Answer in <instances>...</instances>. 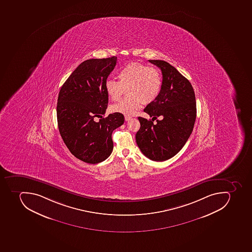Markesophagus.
<instances>
[{
  "label": "esophagus",
  "mask_w": 252,
  "mask_h": 252,
  "mask_svg": "<svg viewBox=\"0 0 252 252\" xmlns=\"http://www.w3.org/2000/svg\"><path fill=\"white\" fill-rule=\"evenodd\" d=\"M129 119H131L130 116H128V115H126V116H125L126 121H129Z\"/></svg>",
  "instance_id": "obj_1"
}]
</instances>
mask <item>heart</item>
<instances>
[{
    "mask_svg": "<svg viewBox=\"0 0 252 252\" xmlns=\"http://www.w3.org/2000/svg\"><path fill=\"white\" fill-rule=\"evenodd\" d=\"M119 81L107 79L105 92L109 99L121 98L125 89L127 97L111 106L113 112L132 115L141 108L142 103H152L161 93L163 78L159 68L140 63H131L118 72Z\"/></svg>",
    "mask_w": 252,
    "mask_h": 252,
    "instance_id": "heart-1",
    "label": "heart"
}]
</instances>
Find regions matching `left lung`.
<instances>
[{
    "instance_id": "left-lung-1",
    "label": "left lung",
    "mask_w": 252,
    "mask_h": 252,
    "mask_svg": "<svg viewBox=\"0 0 252 252\" xmlns=\"http://www.w3.org/2000/svg\"><path fill=\"white\" fill-rule=\"evenodd\" d=\"M161 69L163 86L159 96L144 111L152 120L138 117L141 127L136 141L141 153L154 161L176 155L191 134L195 123V94L191 84L169 63L149 60ZM160 117L154 125L153 122Z\"/></svg>"
}]
</instances>
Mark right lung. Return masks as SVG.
Returning a JSON list of instances; mask_svg holds the SVG:
<instances>
[{
  "instance_id": "obj_1",
  "label": "right lung",
  "mask_w": 252,
  "mask_h": 252,
  "mask_svg": "<svg viewBox=\"0 0 252 252\" xmlns=\"http://www.w3.org/2000/svg\"><path fill=\"white\" fill-rule=\"evenodd\" d=\"M116 63L115 56L83 62L59 92V132L70 153L85 163L95 164L108 158L114 147L112 132L124 123V116L119 113L103 118L108 103L105 82Z\"/></svg>"
}]
</instances>
